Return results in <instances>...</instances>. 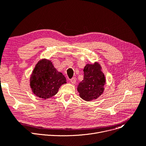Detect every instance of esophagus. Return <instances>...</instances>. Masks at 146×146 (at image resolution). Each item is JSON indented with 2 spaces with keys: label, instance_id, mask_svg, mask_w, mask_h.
<instances>
[{
  "label": "esophagus",
  "instance_id": "esophagus-1",
  "mask_svg": "<svg viewBox=\"0 0 146 146\" xmlns=\"http://www.w3.org/2000/svg\"><path fill=\"white\" fill-rule=\"evenodd\" d=\"M70 82H71V83H72V84H75L76 82V78H72V79H70Z\"/></svg>",
  "mask_w": 146,
  "mask_h": 146
}]
</instances>
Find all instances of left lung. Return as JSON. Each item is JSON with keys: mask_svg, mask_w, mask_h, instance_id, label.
I'll return each mask as SVG.
<instances>
[{"mask_svg": "<svg viewBox=\"0 0 146 146\" xmlns=\"http://www.w3.org/2000/svg\"><path fill=\"white\" fill-rule=\"evenodd\" d=\"M98 63L87 64L83 69V80L79 83L78 91L80 97L86 101L96 99L104 92L105 77Z\"/></svg>", "mask_w": 146, "mask_h": 146, "instance_id": "1", "label": "left lung"}]
</instances>
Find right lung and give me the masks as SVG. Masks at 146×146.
I'll use <instances>...</instances> for the list:
<instances>
[{
  "mask_svg": "<svg viewBox=\"0 0 146 146\" xmlns=\"http://www.w3.org/2000/svg\"><path fill=\"white\" fill-rule=\"evenodd\" d=\"M65 83L64 76L57 70L50 60L45 58L37 63L30 78L33 94L44 99L57 94L60 87Z\"/></svg>",
  "mask_w": 146,
  "mask_h": 146,
  "instance_id": "obj_1",
  "label": "right lung"
}]
</instances>
